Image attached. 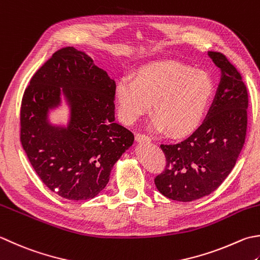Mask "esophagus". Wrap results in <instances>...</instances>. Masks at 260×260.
<instances>
[{"label": "esophagus", "instance_id": "obj_1", "mask_svg": "<svg viewBox=\"0 0 260 260\" xmlns=\"http://www.w3.org/2000/svg\"><path fill=\"white\" fill-rule=\"evenodd\" d=\"M136 141L140 142V143H149V142H151V139L149 136L146 135H143V134H136Z\"/></svg>", "mask_w": 260, "mask_h": 260}]
</instances>
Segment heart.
I'll return each mask as SVG.
<instances>
[{"mask_svg": "<svg viewBox=\"0 0 260 260\" xmlns=\"http://www.w3.org/2000/svg\"><path fill=\"white\" fill-rule=\"evenodd\" d=\"M213 94L214 85L206 72L172 60L142 66L136 79L123 75L115 89L118 114L124 123H135L149 113L153 103L152 129L168 131L176 139L192 134L202 125Z\"/></svg>", "mask_w": 260, "mask_h": 260, "instance_id": "b5f03b06", "label": "heart"}]
</instances>
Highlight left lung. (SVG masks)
<instances>
[{
    "instance_id": "8db88e82",
    "label": "left lung",
    "mask_w": 260,
    "mask_h": 260,
    "mask_svg": "<svg viewBox=\"0 0 260 260\" xmlns=\"http://www.w3.org/2000/svg\"><path fill=\"white\" fill-rule=\"evenodd\" d=\"M221 71L215 98L202 125L187 139L161 144L167 166L154 182L162 195L191 202L210 195L230 175L245 144L248 92L224 55L208 52Z\"/></svg>"
}]
</instances>
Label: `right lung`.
Listing matches in <instances>:
<instances>
[{
  "mask_svg": "<svg viewBox=\"0 0 260 260\" xmlns=\"http://www.w3.org/2000/svg\"><path fill=\"white\" fill-rule=\"evenodd\" d=\"M115 80L74 47L54 53L25 89L21 144L36 174L60 197L94 198L133 145V133L115 121ZM63 101L68 121L54 124L49 115Z\"/></svg>",
  "mask_w": 260,
  "mask_h": 260,
  "instance_id": "right-lung-1",
  "label": "right lung"
}]
</instances>
